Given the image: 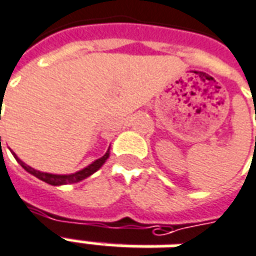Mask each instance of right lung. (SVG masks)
<instances>
[{
	"instance_id": "1",
	"label": "right lung",
	"mask_w": 256,
	"mask_h": 256,
	"mask_svg": "<svg viewBox=\"0 0 256 256\" xmlns=\"http://www.w3.org/2000/svg\"><path fill=\"white\" fill-rule=\"evenodd\" d=\"M1 138V137H0ZM14 154V156L15 159L20 164L23 169L26 172H28L30 174H33L37 178H40L42 182H46V183L51 184V186H64V184H72V183H78V182H82V180H84L88 176H91L92 173H96V172L101 168V166L106 162V159L110 158V150L105 152L104 156L101 158H98L97 160H94L92 164L84 168V169H82V170L76 172V173H72V174H52V173H46V172H40V170H36L33 168H30L28 165H26L24 162H22L20 159L16 156L15 152Z\"/></svg>"
}]
</instances>
